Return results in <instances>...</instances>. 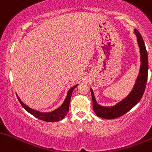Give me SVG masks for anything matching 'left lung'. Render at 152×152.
Listing matches in <instances>:
<instances>
[{"instance_id":"obj_1","label":"left lung","mask_w":152,"mask_h":152,"mask_svg":"<svg viewBox=\"0 0 152 152\" xmlns=\"http://www.w3.org/2000/svg\"><path fill=\"white\" fill-rule=\"evenodd\" d=\"M134 32L137 37V42L140 47L141 64L139 77L136 80L134 89L131 92L130 94L128 95L127 98L114 106L104 107L97 103L93 90L90 89L92 99H93V110L95 114L102 118L113 119L122 116L123 115L129 112L133 107L135 106L140 101L144 95L148 78V54L141 34L137 29H134Z\"/></svg>"}]
</instances>
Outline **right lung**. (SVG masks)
<instances>
[{
    "instance_id": "obj_1",
    "label": "right lung",
    "mask_w": 152,
    "mask_h": 152,
    "mask_svg": "<svg viewBox=\"0 0 152 152\" xmlns=\"http://www.w3.org/2000/svg\"><path fill=\"white\" fill-rule=\"evenodd\" d=\"M78 85H75L72 88H71L68 91L67 98L64 100V103L59 108L56 109V110H53L52 112H49V113H41V112L37 111V110H33V109L30 108L29 107H28L27 105H26L23 102L20 100V98L17 96L18 100H19L21 105L23 106V108L26 110L27 112L33 115L34 116L37 118L40 119V120L44 121L47 122H57L59 121L62 119L64 118L65 117V115H67L68 111H69V102L71 100V96L73 90Z\"/></svg>"
}]
</instances>
